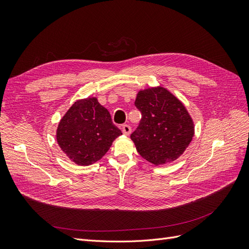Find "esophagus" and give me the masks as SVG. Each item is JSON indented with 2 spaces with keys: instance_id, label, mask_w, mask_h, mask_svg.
I'll return each mask as SVG.
<instances>
[{
  "instance_id": "esophagus-1",
  "label": "esophagus",
  "mask_w": 249,
  "mask_h": 249,
  "mask_svg": "<svg viewBox=\"0 0 249 249\" xmlns=\"http://www.w3.org/2000/svg\"><path fill=\"white\" fill-rule=\"evenodd\" d=\"M122 131L124 135H130L131 134V126L129 124H123L122 125Z\"/></svg>"
}]
</instances>
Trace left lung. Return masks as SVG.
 <instances>
[{
	"label": "left lung",
	"instance_id": "1",
	"mask_svg": "<svg viewBox=\"0 0 249 249\" xmlns=\"http://www.w3.org/2000/svg\"><path fill=\"white\" fill-rule=\"evenodd\" d=\"M135 106L142 117L131 139L143 159L157 166L183 155L194 136V123L184 104L158 86L138 91Z\"/></svg>",
	"mask_w": 249,
	"mask_h": 249
}]
</instances>
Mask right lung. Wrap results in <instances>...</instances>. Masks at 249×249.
<instances>
[{"mask_svg":"<svg viewBox=\"0 0 249 249\" xmlns=\"http://www.w3.org/2000/svg\"><path fill=\"white\" fill-rule=\"evenodd\" d=\"M123 135L96 97L74 102L60 120L56 139L62 152L80 166L99 161Z\"/></svg>","mask_w":249,"mask_h":249,"instance_id":"right-lung-1","label":"right lung"}]
</instances>
